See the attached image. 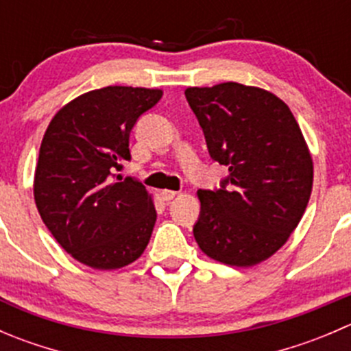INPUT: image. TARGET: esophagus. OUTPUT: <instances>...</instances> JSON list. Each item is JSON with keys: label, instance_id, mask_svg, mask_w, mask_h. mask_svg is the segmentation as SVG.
Segmentation results:
<instances>
[{"label": "esophagus", "instance_id": "esophagus-1", "mask_svg": "<svg viewBox=\"0 0 351 351\" xmlns=\"http://www.w3.org/2000/svg\"><path fill=\"white\" fill-rule=\"evenodd\" d=\"M176 195H178V192H175V190H162V192H161L162 200H166V202L173 200V198H175Z\"/></svg>", "mask_w": 351, "mask_h": 351}]
</instances>
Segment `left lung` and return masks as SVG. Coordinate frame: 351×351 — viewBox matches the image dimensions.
<instances>
[{"label":"left lung","mask_w":351,"mask_h":351,"mask_svg":"<svg viewBox=\"0 0 351 351\" xmlns=\"http://www.w3.org/2000/svg\"><path fill=\"white\" fill-rule=\"evenodd\" d=\"M214 161L229 168L215 192L198 190L193 236L208 258L253 267L277 253L299 226L314 166L295 117L277 95L221 83L185 90Z\"/></svg>","instance_id":"1"}]
</instances>
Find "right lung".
<instances>
[{
  "label": "right lung",
  "mask_w": 351,
  "mask_h": 351,
  "mask_svg": "<svg viewBox=\"0 0 351 351\" xmlns=\"http://www.w3.org/2000/svg\"><path fill=\"white\" fill-rule=\"evenodd\" d=\"M161 97L158 88L88 91L59 110L45 130L35 166V205L56 241L86 267H127L149 243L153 195L132 178H111L130 159L134 123Z\"/></svg>",
  "instance_id": "right-lung-1"
}]
</instances>
